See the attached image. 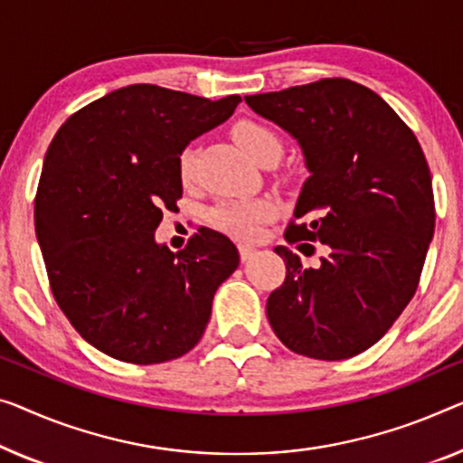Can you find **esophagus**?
<instances>
[{
	"label": "esophagus",
	"mask_w": 463,
	"mask_h": 463,
	"mask_svg": "<svg viewBox=\"0 0 463 463\" xmlns=\"http://www.w3.org/2000/svg\"><path fill=\"white\" fill-rule=\"evenodd\" d=\"M239 255L243 261H250L255 255V247L251 245H239Z\"/></svg>",
	"instance_id": "1"
}]
</instances>
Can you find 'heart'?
<instances>
[{"label": "heart", "mask_w": 463, "mask_h": 463, "mask_svg": "<svg viewBox=\"0 0 463 463\" xmlns=\"http://www.w3.org/2000/svg\"><path fill=\"white\" fill-rule=\"evenodd\" d=\"M234 141L239 147L260 162L264 156L280 154V139L270 127L255 120H241L232 128ZM178 175L187 184L195 175V154L193 149H184L178 162ZM274 213V205L268 199H241V202H222L210 210V222L213 229L222 231L229 237L239 241H251L260 231V224Z\"/></svg>", "instance_id": "heart-1"}]
</instances>
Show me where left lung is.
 Returning a JSON list of instances; mask_svg holds the SVG:
<instances>
[{
	"instance_id": "left-lung-1",
	"label": "left lung",
	"mask_w": 463,
	"mask_h": 463,
	"mask_svg": "<svg viewBox=\"0 0 463 463\" xmlns=\"http://www.w3.org/2000/svg\"><path fill=\"white\" fill-rule=\"evenodd\" d=\"M245 101L299 141L312 172L287 243L328 245L318 268L274 247L287 276L268 298V320L295 354L347 360L383 339L418 288L437 218L424 151L381 95L349 79Z\"/></svg>"
}]
</instances>
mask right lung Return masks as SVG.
<instances>
[{"label":"right lung","instance_id":"right-lung-1","mask_svg":"<svg viewBox=\"0 0 463 463\" xmlns=\"http://www.w3.org/2000/svg\"><path fill=\"white\" fill-rule=\"evenodd\" d=\"M130 85L80 108L45 154L34 231L53 299L95 349L162 364L195 347L239 251L202 226L172 253L154 232L183 197V149L239 106Z\"/></svg>","mask_w":463,"mask_h":463}]
</instances>
